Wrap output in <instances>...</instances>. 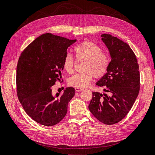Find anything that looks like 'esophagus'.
<instances>
[{"mask_svg":"<svg viewBox=\"0 0 155 155\" xmlns=\"http://www.w3.org/2000/svg\"><path fill=\"white\" fill-rule=\"evenodd\" d=\"M83 89L82 88H75V91L76 92H79L80 91H81Z\"/></svg>","mask_w":155,"mask_h":155,"instance_id":"34e87169","label":"esophagus"}]
</instances>
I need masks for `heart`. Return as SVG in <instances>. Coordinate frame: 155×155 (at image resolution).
Masks as SVG:
<instances>
[{"label":"heart","mask_w":155,"mask_h":155,"mask_svg":"<svg viewBox=\"0 0 155 155\" xmlns=\"http://www.w3.org/2000/svg\"><path fill=\"white\" fill-rule=\"evenodd\" d=\"M77 60H84L81 66L83 71L77 73L68 80L69 86L84 88L93 78L101 79L107 74L110 65L108 54L103 52L101 47L91 41H84L74 48ZM75 60L70 53H67L63 60V67L69 74L74 71Z\"/></svg>","instance_id":"b5f03b06"}]
</instances>
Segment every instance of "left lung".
Returning <instances> with one entry per match:
<instances>
[{
  "mask_svg": "<svg viewBox=\"0 0 155 155\" xmlns=\"http://www.w3.org/2000/svg\"><path fill=\"white\" fill-rule=\"evenodd\" d=\"M102 41L111 57L107 74L97 83L107 94L93 92L88 108L96 118L106 125H114L128 113L140 90V73L135 54L126 42L110 34Z\"/></svg>",
  "mask_w": 155,
  "mask_h": 155,
  "instance_id": "obj_1",
  "label": "left lung"
}]
</instances>
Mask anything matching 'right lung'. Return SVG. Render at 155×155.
<instances>
[{"label": "right lung", "instance_id": "1", "mask_svg": "<svg viewBox=\"0 0 155 155\" xmlns=\"http://www.w3.org/2000/svg\"><path fill=\"white\" fill-rule=\"evenodd\" d=\"M71 40L49 33L36 38L24 49L16 67L17 95L26 113L45 126L57 125L65 116L68 103L75 94L66 88L62 95H52V86L61 81V71Z\"/></svg>", "mask_w": 155, "mask_h": 155}]
</instances>
